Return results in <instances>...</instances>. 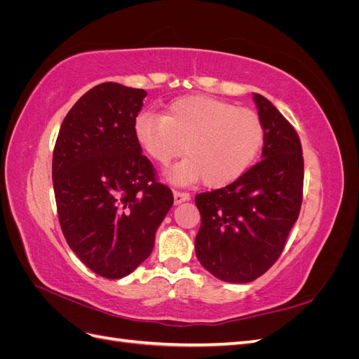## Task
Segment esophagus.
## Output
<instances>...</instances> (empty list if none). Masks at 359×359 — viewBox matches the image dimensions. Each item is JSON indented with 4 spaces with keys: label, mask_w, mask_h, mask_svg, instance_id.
I'll list each match as a JSON object with an SVG mask.
<instances>
[{
    "label": "esophagus",
    "mask_w": 359,
    "mask_h": 359,
    "mask_svg": "<svg viewBox=\"0 0 359 359\" xmlns=\"http://www.w3.org/2000/svg\"><path fill=\"white\" fill-rule=\"evenodd\" d=\"M190 199V194L189 193H184V191H180V190H173V201H175V203H182Z\"/></svg>",
    "instance_id": "esophagus-1"
}]
</instances>
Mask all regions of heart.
I'll return each mask as SVG.
<instances>
[{
    "mask_svg": "<svg viewBox=\"0 0 359 359\" xmlns=\"http://www.w3.org/2000/svg\"><path fill=\"white\" fill-rule=\"evenodd\" d=\"M133 136L161 166L186 151L187 157L168 172L173 184L203 180L208 187H223L253 166L264 147L265 127L252 109L196 94L170 102L161 116L140 112Z\"/></svg>",
    "mask_w": 359,
    "mask_h": 359,
    "instance_id": "b5f03b06",
    "label": "heart"
}]
</instances>
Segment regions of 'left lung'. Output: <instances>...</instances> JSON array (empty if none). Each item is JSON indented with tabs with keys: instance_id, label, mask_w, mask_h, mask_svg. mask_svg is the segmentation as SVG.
Returning <instances> with one entry per match:
<instances>
[{
	"instance_id": "left-lung-1",
	"label": "left lung",
	"mask_w": 359,
	"mask_h": 359,
	"mask_svg": "<svg viewBox=\"0 0 359 359\" xmlns=\"http://www.w3.org/2000/svg\"><path fill=\"white\" fill-rule=\"evenodd\" d=\"M253 100L265 127L262 160L229 186L194 198L201 212L196 256L229 283H248L276 264L302 203L299 136L264 95L253 94Z\"/></svg>"
}]
</instances>
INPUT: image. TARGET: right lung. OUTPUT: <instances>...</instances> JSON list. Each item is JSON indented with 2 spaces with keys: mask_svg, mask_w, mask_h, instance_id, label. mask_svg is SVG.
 <instances>
[{
  "mask_svg": "<svg viewBox=\"0 0 359 359\" xmlns=\"http://www.w3.org/2000/svg\"><path fill=\"white\" fill-rule=\"evenodd\" d=\"M145 90L104 82L85 93L61 124L52 181L61 231L82 262L123 278L151 255L173 203L133 136Z\"/></svg>",
  "mask_w": 359,
  "mask_h": 359,
  "instance_id": "right-lung-1",
  "label": "right lung"
}]
</instances>
